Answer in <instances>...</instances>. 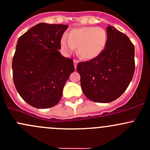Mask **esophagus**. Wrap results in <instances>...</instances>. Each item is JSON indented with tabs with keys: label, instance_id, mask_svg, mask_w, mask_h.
<instances>
[{
	"label": "esophagus",
	"instance_id": "34e87169",
	"mask_svg": "<svg viewBox=\"0 0 150 150\" xmlns=\"http://www.w3.org/2000/svg\"><path fill=\"white\" fill-rule=\"evenodd\" d=\"M78 61H76V60H74V68L75 69H76V66H77V64H78Z\"/></svg>",
	"mask_w": 150,
	"mask_h": 150
}]
</instances>
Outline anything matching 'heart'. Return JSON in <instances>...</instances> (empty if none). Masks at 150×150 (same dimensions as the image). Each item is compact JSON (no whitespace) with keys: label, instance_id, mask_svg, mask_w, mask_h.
Wrapping results in <instances>:
<instances>
[{"label":"heart","instance_id":"b5f03b06","mask_svg":"<svg viewBox=\"0 0 150 150\" xmlns=\"http://www.w3.org/2000/svg\"><path fill=\"white\" fill-rule=\"evenodd\" d=\"M108 35L101 27H82L71 29L67 37L60 41L61 50L71 55L77 47L78 55L84 60H93L100 56L107 46Z\"/></svg>","mask_w":150,"mask_h":150}]
</instances>
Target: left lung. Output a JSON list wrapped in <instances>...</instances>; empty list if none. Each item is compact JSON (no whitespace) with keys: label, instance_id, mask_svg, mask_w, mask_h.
<instances>
[{"label":"left lung","instance_id":"obj_1","mask_svg":"<svg viewBox=\"0 0 150 150\" xmlns=\"http://www.w3.org/2000/svg\"><path fill=\"white\" fill-rule=\"evenodd\" d=\"M107 46L93 60L79 63L81 86L89 100L100 103L114 101L125 92L135 69L134 46L129 38L112 26L107 27Z\"/></svg>","mask_w":150,"mask_h":150}]
</instances>
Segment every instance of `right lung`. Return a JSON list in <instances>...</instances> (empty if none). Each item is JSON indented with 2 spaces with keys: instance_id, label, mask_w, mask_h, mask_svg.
Masks as SVG:
<instances>
[{
  "instance_id": "obj_1",
  "label": "right lung",
  "mask_w": 150,
  "mask_h": 150,
  "mask_svg": "<svg viewBox=\"0 0 150 150\" xmlns=\"http://www.w3.org/2000/svg\"><path fill=\"white\" fill-rule=\"evenodd\" d=\"M68 25L40 23L18 38L12 69L16 89L29 105L49 108L61 100L74 61L58 51Z\"/></svg>"
}]
</instances>
